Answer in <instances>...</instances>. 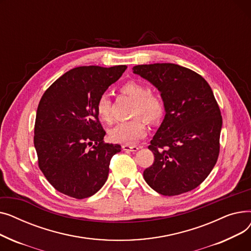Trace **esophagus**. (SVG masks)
Instances as JSON below:
<instances>
[{"instance_id": "obj_1", "label": "esophagus", "mask_w": 251, "mask_h": 251, "mask_svg": "<svg viewBox=\"0 0 251 251\" xmlns=\"http://www.w3.org/2000/svg\"><path fill=\"white\" fill-rule=\"evenodd\" d=\"M122 149H123V151H138V148L136 146H130V144H124V146H122Z\"/></svg>"}]
</instances>
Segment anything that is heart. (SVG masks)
I'll return each instance as SVG.
<instances>
[{"instance_id":"1","label":"heart","mask_w":251,"mask_h":251,"mask_svg":"<svg viewBox=\"0 0 251 251\" xmlns=\"http://www.w3.org/2000/svg\"><path fill=\"white\" fill-rule=\"evenodd\" d=\"M120 92L133 100L131 116L140 115L152 125L161 122L165 115V102L159 95L151 92L146 84L133 80L127 81L120 87ZM97 113L101 121L112 122V101L108 95L103 94L99 98ZM140 117L119 123L112 128L109 132L110 139L115 143L132 144L143 137L146 134V122Z\"/></svg>"}]
</instances>
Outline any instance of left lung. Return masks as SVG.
<instances>
[{
	"label": "left lung",
	"instance_id": "obj_1",
	"mask_svg": "<svg viewBox=\"0 0 251 251\" xmlns=\"http://www.w3.org/2000/svg\"><path fill=\"white\" fill-rule=\"evenodd\" d=\"M165 102L166 115L149 149L153 164L143 178L162 195L188 192L205 180L220 152L222 116L214 92L196 72L171 63L137 65Z\"/></svg>",
	"mask_w": 251,
	"mask_h": 251
}]
</instances>
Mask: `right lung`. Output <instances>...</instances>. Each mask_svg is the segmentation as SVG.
I'll list each match as a JSON object with an SVG mask.
<instances>
[{
	"mask_svg": "<svg viewBox=\"0 0 251 251\" xmlns=\"http://www.w3.org/2000/svg\"><path fill=\"white\" fill-rule=\"evenodd\" d=\"M126 68L119 65L71 69L39 100L33 137L38 167L59 192L83 200L107 181L112 156L121 151V146L103 142L105 131L97 101Z\"/></svg>",
	"mask_w": 251,
	"mask_h": 251,
	"instance_id": "1",
	"label": "right lung"
}]
</instances>
